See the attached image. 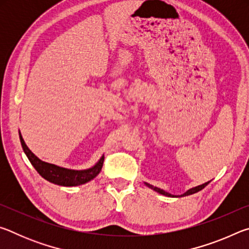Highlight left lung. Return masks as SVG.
<instances>
[{
  "instance_id": "obj_1",
  "label": "left lung",
  "mask_w": 249,
  "mask_h": 249,
  "mask_svg": "<svg viewBox=\"0 0 249 249\" xmlns=\"http://www.w3.org/2000/svg\"><path fill=\"white\" fill-rule=\"evenodd\" d=\"M210 182H211V181H208V182H205V183L201 184V185H197V187H195V188H191V189H189V190H188L187 192H184L183 195H181V196H174V195H171V193H169V192H167V191H165V190H162V189L157 188V187H154V185H151V184L147 183V182H145V184H146L147 187H148V188L153 189L154 191L158 192V193H160V195H162V196H171V197H179V196H187L193 195V193H196V192H199V191H201V190H202V189H204V188L206 187V185H208Z\"/></svg>"
}]
</instances>
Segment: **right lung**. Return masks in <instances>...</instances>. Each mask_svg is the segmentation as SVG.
I'll use <instances>...</instances> for the list:
<instances>
[{
  "mask_svg": "<svg viewBox=\"0 0 249 249\" xmlns=\"http://www.w3.org/2000/svg\"><path fill=\"white\" fill-rule=\"evenodd\" d=\"M19 140L20 144H22L24 153L26 154L27 158L31 161L34 168L37 170V172L46 179L49 182L62 185V187H75V185H81L87 182H89L92 179H94L96 176L100 174L101 169H102L103 161H104V155L100 158L98 162L95 163L93 167L89 168V169L84 170H73L68 169V168L59 167L53 165V163H49L40 160L37 156L32 153V150L28 148L27 145L22 137V134L19 132Z\"/></svg>",
  "mask_w": 249,
  "mask_h": 249,
  "instance_id": "right-lung-1",
  "label": "right lung"
}]
</instances>
